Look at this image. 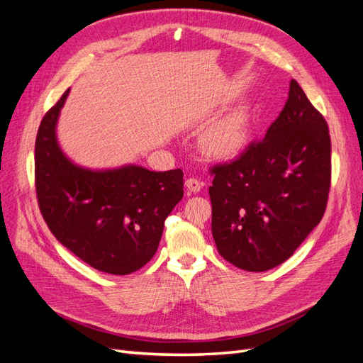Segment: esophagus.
I'll list each match as a JSON object with an SVG mask.
<instances>
[{"instance_id":"34e87169","label":"esophagus","mask_w":363,"mask_h":363,"mask_svg":"<svg viewBox=\"0 0 363 363\" xmlns=\"http://www.w3.org/2000/svg\"><path fill=\"white\" fill-rule=\"evenodd\" d=\"M184 186H186V189H188V192H194V194H196V192H200V191H201V188H203V182L196 180V179H188V180H186Z\"/></svg>"}]
</instances>
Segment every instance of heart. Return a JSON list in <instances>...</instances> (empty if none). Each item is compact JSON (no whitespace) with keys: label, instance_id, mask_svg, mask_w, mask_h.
Segmentation results:
<instances>
[{"label":"heart","instance_id":"heart-1","mask_svg":"<svg viewBox=\"0 0 363 363\" xmlns=\"http://www.w3.org/2000/svg\"><path fill=\"white\" fill-rule=\"evenodd\" d=\"M250 133L251 112L248 106L240 104L204 128L200 148L208 159L232 160L245 150Z\"/></svg>","mask_w":363,"mask_h":363}]
</instances>
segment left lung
<instances>
[{
  "label": "left lung",
  "mask_w": 363,
  "mask_h": 363,
  "mask_svg": "<svg viewBox=\"0 0 363 363\" xmlns=\"http://www.w3.org/2000/svg\"><path fill=\"white\" fill-rule=\"evenodd\" d=\"M323 115L291 80L289 96L263 140L212 168V235L235 267L262 272L288 260L323 219L332 175Z\"/></svg>",
  "instance_id": "8db88e82"
}]
</instances>
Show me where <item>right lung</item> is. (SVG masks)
Segmentation results:
<instances>
[{
  "mask_svg": "<svg viewBox=\"0 0 363 363\" xmlns=\"http://www.w3.org/2000/svg\"><path fill=\"white\" fill-rule=\"evenodd\" d=\"M69 89L43 116L35 148L36 194L51 233L92 268L125 276L156 255L164 219L183 199V172L139 164L91 169L59 145L57 121Z\"/></svg>",
  "mask_w": 363,
  "mask_h": 363,
  "instance_id": "1",
  "label": "right lung"
}]
</instances>
